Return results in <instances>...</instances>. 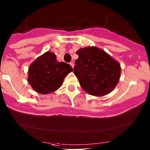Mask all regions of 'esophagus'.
<instances>
[{
	"instance_id": "esophagus-1",
	"label": "esophagus",
	"mask_w": 150,
	"mask_h": 150,
	"mask_svg": "<svg viewBox=\"0 0 150 150\" xmlns=\"http://www.w3.org/2000/svg\"><path fill=\"white\" fill-rule=\"evenodd\" d=\"M70 65H71L72 67V68H74V64L73 63V62H70Z\"/></svg>"
}]
</instances>
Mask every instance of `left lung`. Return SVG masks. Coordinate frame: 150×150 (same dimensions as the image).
Here are the masks:
<instances>
[{"mask_svg":"<svg viewBox=\"0 0 150 150\" xmlns=\"http://www.w3.org/2000/svg\"><path fill=\"white\" fill-rule=\"evenodd\" d=\"M74 73L81 88L90 95L103 96L110 93L118 83L121 67L104 51L97 47H86L76 51Z\"/></svg>","mask_w":150,"mask_h":150,"instance_id":"8db88e82","label":"left lung"}]
</instances>
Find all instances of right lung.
Segmentation results:
<instances>
[{"instance_id": "right-lung-1", "label": "right lung", "mask_w": 150, "mask_h": 150, "mask_svg": "<svg viewBox=\"0 0 150 150\" xmlns=\"http://www.w3.org/2000/svg\"><path fill=\"white\" fill-rule=\"evenodd\" d=\"M72 71L70 64L58 62L54 53L47 52L30 64L28 81L33 90L45 95L58 90Z\"/></svg>"}]
</instances>
